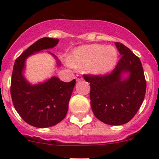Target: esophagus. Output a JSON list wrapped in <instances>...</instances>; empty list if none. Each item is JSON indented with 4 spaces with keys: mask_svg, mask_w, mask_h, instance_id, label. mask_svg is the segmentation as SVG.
<instances>
[{
    "mask_svg": "<svg viewBox=\"0 0 159 159\" xmlns=\"http://www.w3.org/2000/svg\"><path fill=\"white\" fill-rule=\"evenodd\" d=\"M75 79H76V81H81L83 80V76L81 75H76V76H75Z\"/></svg>",
    "mask_w": 159,
    "mask_h": 159,
    "instance_id": "34e87169",
    "label": "esophagus"
}]
</instances>
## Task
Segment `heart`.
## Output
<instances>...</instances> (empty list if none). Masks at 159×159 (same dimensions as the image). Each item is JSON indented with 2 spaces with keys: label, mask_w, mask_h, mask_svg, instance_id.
I'll list each match as a JSON object with an SVG mask.
<instances>
[{
  "label": "heart",
  "mask_w": 159,
  "mask_h": 159,
  "mask_svg": "<svg viewBox=\"0 0 159 159\" xmlns=\"http://www.w3.org/2000/svg\"><path fill=\"white\" fill-rule=\"evenodd\" d=\"M118 52L112 46L90 44L77 48L71 52L69 63L72 67L80 68L89 65L94 74H103L116 65Z\"/></svg>",
  "instance_id": "1"
}]
</instances>
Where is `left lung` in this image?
<instances>
[{"instance_id":"obj_1","label":"left lung","mask_w":159,"mask_h":159,"mask_svg":"<svg viewBox=\"0 0 159 159\" xmlns=\"http://www.w3.org/2000/svg\"><path fill=\"white\" fill-rule=\"evenodd\" d=\"M122 55L113 71L107 75H84L90 83L92 111L108 125H123L135 116L143 102L147 82L139 58L123 43L116 42ZM128 72L127 78L122 73Z\"/></svg>"}]
</instances>
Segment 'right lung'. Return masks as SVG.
I'll list each match as a JSON object with an SVG mask.
<instances>
[{
    "label": "right lung",
    "mask_w": 159,
    "mask_h": 159,
    "mask_svg": "<svg viewBox=\"0 0 159 159\" xmlns=\"http://www.w3.org/2000/svg\"><path fill=\"white\" fill-rule=\"evenodd\" d=\"M58 41L48 37L38 40L16 58L12 70L10 92L14 107L26 123L39 128L52 127L65 118L75 80L65 83L53 76L45 83L31 85L22 71L28 57L52 48Z\"/></svg>",
    "instance_id": "right-lung-1"
}]
</instances>
